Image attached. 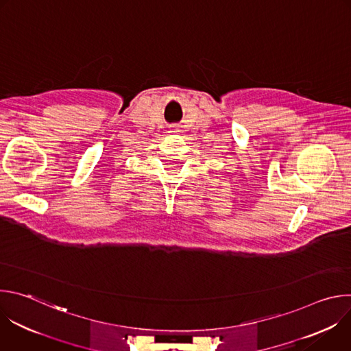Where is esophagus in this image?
Here are the masks:
<instances>
[{
    "instance_id": "34e87169",
    "label": "esophagus",
    "mask_w": 351,
    "mask_h": 351,
    "mask_svg": "<svg viewBox=\"0 0 351 351\" xmlns=\"http://www.w3.org/2000/svg\"><path fill=\"white\" fill-rule=\"evenodd\" d=\"M171 129H172V132H179V126L178 125H172Z\"/></svg>"
}]
</instances>
